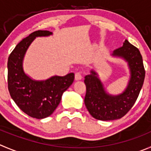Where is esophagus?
Wrapping results in <instances>:
<instances>
[{
	"label": "esophagus",
	"mask_w": 151,
	"mask_h": 151,
	"mask_svg": "<svg viewBox=\"0 0 151 151\" xmlns=\"http://www.w3.org/2000/svg\"><path fill=\"white\" fill-rule=\"evenodd\" d=\"M75 78L76 80H81L82 78V76H81V73L80 71H77L75 74Z\"/></svg>",
	"instance_id": "esophagus-1"
}]
</instances>
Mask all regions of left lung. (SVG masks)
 <instances>
[{
    "mask_svg": "<svg viewBox=\"0 0 151 151\" xmlns=\"http://www.w3.org/2000/svg\"><path fill=\"white\" fill-rule=\"evenodd\" d=\"M113 55L124 58L130 67L131 77L124 93L116 96L107 94L93 70L84 77L87 89L84 104L90 115L101 121L118 119L128 113L137 99L145 76L141 53L127 40L122 47L114 50Z\"/></svg>",
    "mask_w": 151,
    "mask_h": 151,
    "instance_id": "obj_1",
    "label": "left lung"
}]
</instances>
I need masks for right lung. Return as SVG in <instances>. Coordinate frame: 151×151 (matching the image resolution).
<instances>
[{"label": "right lung", "mask_w": 151, "mask_h": 151, "mask_svg": "<svg viewBox=\"0 0 151 151\" xmlns=\"http://www.w3.org/2000/svg\"><path fill=\"white\" fill-rule=\"evenodd\" d=\"M52 35V32L38 30L17 44L8 58L7 82L12 99L24 113L35 119L48 117L56 109L63 93L74 81L71 73L65 76H53L44 81L32 80L24 73L22 61L32 41L38 36Z\"/></svg>", "instance_id": "add662e5"}]
</instances>
